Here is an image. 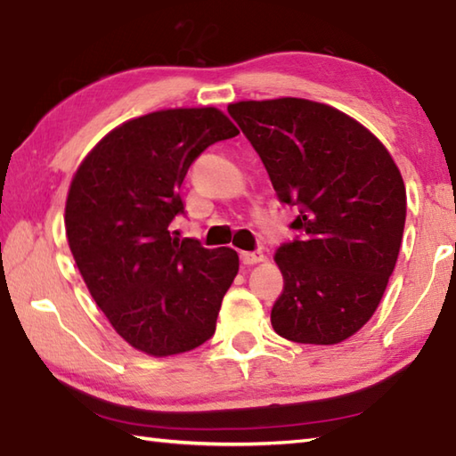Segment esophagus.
I'll list each match as a JSON object with an SVG mask.
<instances>
[{"label":"esophagus","mask_w":456,"mask_h":456,"mask_svg":"<svg viewBox=\"0 0 456 456\" xmlns=\"http://www.w3.org/2000/svg\"><path fill=\"white\" fill-rule=\"evenodd\" d=\"M240 261L243 265H256V263H263L265 261V253L263 251H243L240 253Z\"/></svg>","instance_id":"esophagus-1"}]
</instances>
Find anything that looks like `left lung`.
<instances>
[{
	"instance_id": "8db88e82",
	"label": "left lung",
	"mask_w": 456,
	"mask_h": 456,
	"mask_svg": "<svg viewBox=\"0 0 456 456\" xmlns=\"http://www.w3.org/2000/svg\"><path fill=\"white\" fill-rule=\"evenodd\" d=\"M227 112L269 172L298 235L274 261L284 290L274 332L298 344H338L368 322L403 239L407 195L386 146L360 122L305 98L245 101Z\"/></svg>"
}]
</instances>
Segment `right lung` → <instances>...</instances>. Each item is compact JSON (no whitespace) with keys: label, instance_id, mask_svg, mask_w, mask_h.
<instances>
[{"label":"right lung","instance_id":"1","mask_svg":"<svg viewBox=\"0 0 456 456\" xmlns=\"http://www.w3.org/2000/svg\"><path fill=\"white\" fill-rule=\"evenodd\" d=\"M239 130L217 109H175L124 122L98 142L70 183L65 229L94 302L132 347L156 358L216 334L221 300L239 273L229 247L177 239L187 169Z\"/></svg>","mask_w":456,"mask_h":456}]
</instances>
